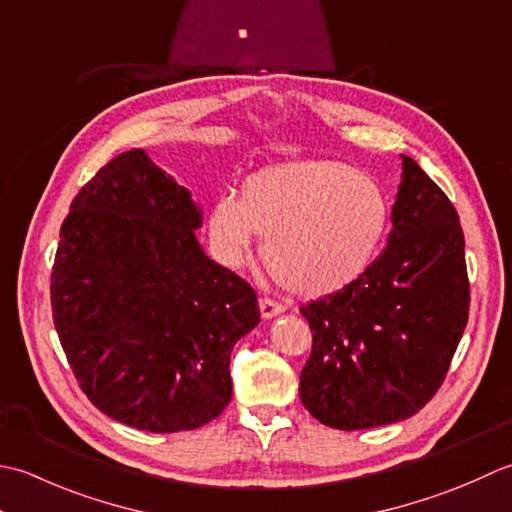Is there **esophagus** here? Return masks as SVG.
Returning <instances> with one entry per match:
<instances>
[{
	"mask_svg": "<svg viewBox=\"0 0 512 512\" xmlns=\"http://www.w3.org/2000/svg\"><path fill=\"white\" fill-rule=\"evenodd\" d=\"M258 307H260V316H263V318H274V316L283 314V311H285V307L280 305V302L271 300V298H260Z\"/></svg>",
	"mask_w": 512,
	"mask_h": 512,
	"instance_id": "1",
	"label": "esophagus"
}]
</instances>
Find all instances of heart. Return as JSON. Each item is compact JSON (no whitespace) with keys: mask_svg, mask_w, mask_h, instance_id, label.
I'll list each match as a JSON object with an SVG mask.
<instances>
[{"mask_svg":"<svg viewBox=\"0 0 512 512\" xmlns=\"http://www.w3.org/2000/svg\"><path fill=\"white\" fill-rule=\"evenodd\" d=\"M389 203L371 176L340 161H289L249 174L238 198H216L207 229L221 263L236 267L263 236L278 283L318 298L349 287L378 254Z\"/></svg>","mask_w":512,"mask_h":512,"instance_id":"b5f03b06","label":"heart"}]
</instances>
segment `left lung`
Listing matches in <instances>:
<instances>
[{"mask_svg":"<svg viewBox=\"0 0 512 512\" xmlns=\"http://www.w3.org/2000/svg\"><path fill=\"white\" fill-rule=\"evenodd\" d=\"M391 223L387 247L356 283L300 307L314 331L300 400L331 429L415 415L444 382L468 322L460 216L404 154Z\"/></svg>","mask_w":512,"mask_h":512,"instance_id":"obj_1","label":"left lung"}]
</instances>
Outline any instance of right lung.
Listing matches in <instances>:
<instances>
[{
	"mask_svg": "<svg viewBox=\"0 0 512 512\" xmlns=\"http://www.w3.org/2000/svg\"><path fill=\"white\" fill-rule=\"evenodd\" d=\"M192 194L130 150L81 187L59 232L52 320L81 391L150 433L192 431L232 400L229 356L256 291L198 245Z\"/></svg>",
	"mask_w": 512,
	"mask_h": 512,
	"instance_id": "obj_1",
	"label": "right lung"
}]
</instances>
